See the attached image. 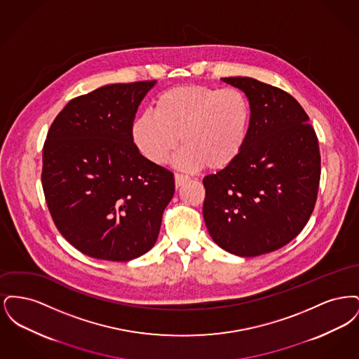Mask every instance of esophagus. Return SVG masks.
Masks as SVG:
<instances>
[{"label": "esophagus", "mask_w": 359, "mask_h": 359, "mask_svg": "<svg viewBox=\"0 0 359 359\" xmlns=\"http://www.w3.org/2000/svg\"><path fill=\"white\" fill-rule=\"evenodd\" d=\"M187 180H189V176H187V175H183V173H175V184H176V187L183 186Z\"/></svg>", "instance_id": "obj_1"}]
</instances>
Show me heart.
Instances as JSON below:
<instances>
[{
  "instance_id": "obj_1",
  "label": "heart",
  "mask_w": 359,
  "mask_h": 359,
  "mask_svg": "<svg viewBox=\"0 0 359 359\" xmlns=\"http://www.w3.org/2000/svg\"><path fill=\"white\" fill-rule=\"evenodd\" d=\"M250 104L237 88L177 86L161 93L154 114L147 111L132 125L137 151L164 164L179 144L175 165L182 170H223L238 158L250 129Z\"/></svg>"
}]
</instances>
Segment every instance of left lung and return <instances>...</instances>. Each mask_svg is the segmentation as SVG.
Masks as SVG:
<instances>
[{"label":"left lung","instance_id":"obj_1","mask_svg":"<svg viewBox=\"0 0 359 359\" xmlns=\"http://www.w3.org/2000/svg\"><path fill=\"white\" fill-rule=\"evenodd\" d=\"M223 82L245 93L252 118L238 158L203 179V218L212 241L239 257L271 253L299 236L320 182L318 137L290 94L253 78Z\"/></svg>","mask_w":359,"mask_h":359}]
</instances>
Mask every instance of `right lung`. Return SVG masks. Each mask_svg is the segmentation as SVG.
I'll return each instance as SVG.
<instances>
[{"mask_svg": "<svg viewBox=\"0 0 359 359\" xmlns=\"http://www.w3.org/2000/svg\"><path fill=\"white\" fill-rule=\"evenodd\" d=\"M156 81L100 87L71 100L43 148L41 183L57 230L86 256L130 261L154 248L175 192L173 173L132 140Z\"/></svg>", "mask_w": 359, "mask_h": 359, "instance_id": "obj_1", "label": "right lung"}]
</instances>
